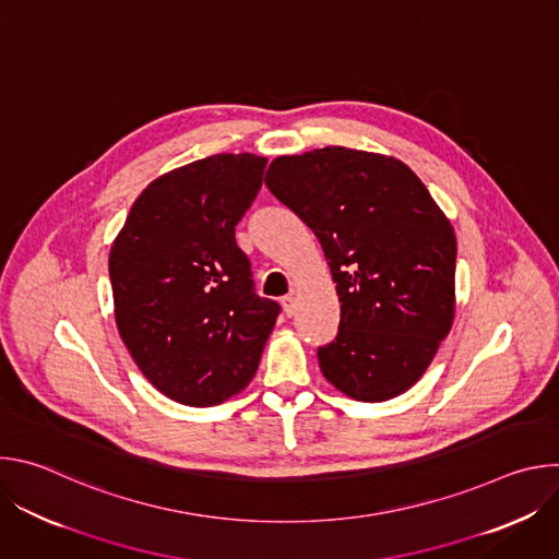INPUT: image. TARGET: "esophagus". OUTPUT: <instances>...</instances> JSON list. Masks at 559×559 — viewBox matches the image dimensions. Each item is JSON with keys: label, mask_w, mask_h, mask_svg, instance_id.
<instances>
[{"label": "esophagus", "mask_w": 559, "mask_h": 559, "mask_svg": "<svg viewBox=\"0 0 559 559\" xmlns=\"http://www.w3.org/2000/svg\"><path fill=\"white\" fill-rule=\"evenodd\" d=\"M283 311H285L287 316H294V313H296V298H294V296H285V298H283Z\"/></svg>", "instance_id": "1"}]
</instances>
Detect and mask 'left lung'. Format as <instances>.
Returning <instances> with one entry per match:
<instances>
[{"instance_id": "obj_1", "label": "left lung", "mask_w": 559, "mask_h": 559, "mask_svg": "<svg viewBox=\"0 0 559 559\" xmlns=\"http://www.w3.org/2000/svg\"><path fill=\"white\" fill-rule=\"evenodd\" d=\"M270 192L316 234L341 300L323 376L360 403L414 386L455 316V231L416 173L343 145L276 156Z\"/></svg>"}]
</instances>
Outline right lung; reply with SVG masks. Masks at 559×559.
Returning <instances> with one entry per match:
<instances>
[{"label":"right lung","mask_w":559,"mask_h":559,"mask_svg":"<svg viewBox=\"0 0 559 559\" xmlns=\"http://www.w3.org/2000/svg\"><path fill=\"white\" fill-rule=\"evenodd\" d=\"M265 156L212 154L156 177L110 248L115 323L141 373L170 401L212 407L254 378L278 305L254 292L234 227Z\"/></svg>","instance_id":"add662e5"}]
</instances>
